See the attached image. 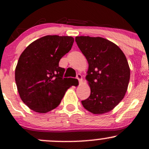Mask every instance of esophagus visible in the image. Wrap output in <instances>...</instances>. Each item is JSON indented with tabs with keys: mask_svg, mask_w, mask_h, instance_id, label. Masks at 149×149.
Returning a JSON list of instances; mask_svg holds the SVG:
<instances>
[{
	"mask_svg": "<svg viewBox=\"0 0 149 149\" xmlns=\"http://www.w3.org/2000/svg\"><path fill=\"white\" fill-rule=\"evenodd\" d=\"M76 78L78 80V81H79V83H81L82 80H83V79H82V76H81V74H80V73H78V74H77Z\"/></svg>",
	"mask_w": 149,
	"mask_h": 149,
	"instance_id": "obj_1",
	"label": "esophagus"
}]
</instances>
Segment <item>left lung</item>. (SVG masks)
Instances as JSON below:
<instances>
[{
    "label": "left lung",
    "mask_w": 149,
    "mask_h": 149,
    "mask_svg": "<svg viewBox=\"0 0 149 149\" xmlns=\"http://www.w3.org/2000/svg\"><path fill=\"white\" fill-rule=\"evenodd\" d=\"M76 42L89 64L85 78L90 95L81 102L83 107L98 115L111 111L127 92L130 78L127 58L118 46L104 38L76 36Z\"/></svg>",
    "instance_id": "1"
}]
</instances>
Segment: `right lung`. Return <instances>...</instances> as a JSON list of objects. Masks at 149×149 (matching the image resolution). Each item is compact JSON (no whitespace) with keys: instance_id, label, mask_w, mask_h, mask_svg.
Wrapping results in <instances>:
<instances>
[{"instance_id":"obj_1","label":"right lung","mask_w":149,"mask_h":149,"mask_svg":"<svg viewBox=\"0 0 149 149\" xmlns=\"http://www.w3.org/2000/svg\"><path fill=\"white\" fill-rule=\"evenodd\" d=\"M71 36H45L27 46L15 69V82L22 102L30 109L45 113L57 107L74 78H63L59 66L72 47Z\"/></svg>"}]
</instances>
